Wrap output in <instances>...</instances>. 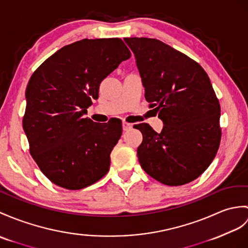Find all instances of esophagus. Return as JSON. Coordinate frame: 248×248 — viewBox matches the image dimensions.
<instances>
[{
  "mask_svg": "<svg viewBox=\"0 0 248 248\" xmlns=\"http://www.w3.org/2000/svg\"><path fill=\"white\" fill-rule=\"evenodd\" d=\"M132 124H129V123H126V122H124L123 123V129H124V131H129L130 129H132Z\"/></svg>",
  "mask_w": 248,
  "mask_h": 248,
  "instance_id": "obj_1",
  "label": "esophagus"
}]
</instances>
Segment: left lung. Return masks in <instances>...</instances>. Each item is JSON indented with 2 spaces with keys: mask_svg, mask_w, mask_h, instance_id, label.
Returning <instances> with one entry per match:
<instances>
[{
  "mask_svg": "<svg viewBox=\"0 0 248 248\" xmlns=\"http://www.w3.org/2000/svg\"><path fill=\"white\" fill-rule=\"evenodd\" d=\"M133 51L149 107L164 122L148 124L137 149L141 168L168 186L194 181L214 160L221 141V107L208 75L198 62L151 38H124Z\"/></svg>",
  "mask_w": 248,
  "mask_h": 248,
  "instance_id": "obj_1",
  "label": "left lung"
}]
</instances>
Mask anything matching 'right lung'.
Masks as SVG:
<instances>
[{"instance_id":"obj_1","label":"right lung","mask_w":248,"mask_h":248,"mask_svg":"<svg viewBox=\"0 0 248 248\" xmlns=\"http://www.w3.org/2000/svg\"><path fill=\"white\" fill-rule=\"evenodd\" d=\"M131 53L122 39H83L57 50L28 81L23 129L30 152L55 185L79 190L110 169L122 120L83 118L99 85Z\"/></svg>"}]
</instances>
